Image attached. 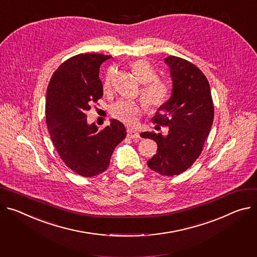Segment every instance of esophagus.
Wrapping results in <instances>:
<instances>
[{
    "label": "esophagus",
    "instance_id": "34e87169",
    "mask_svg": "<svg viewBox=\"0 0 257 257\" xmlns=\"http://www.w3.org/2000/svg\"><path fill=\"white\" fill-rule=\"evenodd\" d=\"M127 136L129 138H139V133L136 130H134V129L128 128L127 129Z\"/></svg>",
    "mask_w": 257,
    "mask_h": 257
}]
</instances>
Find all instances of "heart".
<instances>
[{
    "instance_id": "1",
    "label": "heart",
    "mask_w": 257,
    "mask_h": 257,
    "mask_svg": "<svg viewBox=\"0 0 257 257\" xmlns=\"http://www.w3.org/2000/svg\"><path fill=\"white\" fill-rule=\"evenodd\" d=\"M130 66L138 81L144 84L141 96L146 107L150 111H156L164 105L170 97L169 84L165 80L159 79L156 69L145 59H137ZM113 75V69H110L104 78L103 91L105 93H109L111 90ZM143 109L142 102L122 99L112 105L110 112L113 118L120 122L126 125H134L141 116Z\"/></svg>"
}]
</instances>
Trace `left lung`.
Wrapping results in <instances>:
<instances>
[{
	"label": "left lung",
	"mask_w": 257,
	"mask_h": 257,
	"mask_svg": "<svg viewBox=\"0 0 257 257\" xmlns=\"http://www.w3.org/2000/svg\"><path fill=\"white\" fill-rule=\"evenodd\" d=\"M172 95L153 116V123L168 126L166 136L143 132L158 145L157 154L148 166L161 175H178L189 169L203 151L214 118V106L207 78L192 62L177 56H168Z\"/></svg>",
	"instance_id": "1"
}]
</instances>
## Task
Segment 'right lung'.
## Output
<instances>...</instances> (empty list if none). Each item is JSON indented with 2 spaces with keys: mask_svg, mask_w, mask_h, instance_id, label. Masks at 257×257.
Here are the masks:
<instances>
[{
  "mask_svg": "<svg viewBox=\"0 0 257 257\" xmlns=\"http://www.w3.org/2000/svg\"><path fill=\"white\" fill-rule=\"evenodd\" d=\"M110 57L85 53L68 58L54 72L47 89L46 122L51 141L64 164L84 177L104 172L114 148L127 134L118 120L98 130L86 119L91 104L103 95L99 67Z\"/></svg>",
  "mask_w": 257,
  "mask_h": 257,
  "instance_id": "obj_1",
  "label": "right lung"
}]
</instances>
